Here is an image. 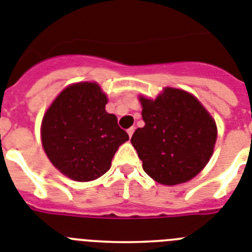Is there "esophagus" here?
<instances>
[{
	"label": "esophagus",
	"instance_id": "1",
	"mask_svg": "<svg viewBox=\"0 0 252 252\" xmlns=\"http://www.w3.org/2000/svg\"><path fill=\"white\" fill-rule=\"evenodd\" d=\"M126 132H128V134H129V137H132V136H133V133H134V126H130L129 129L126 130Z\"/></svg>",
	"mask_w": 252,
	"mask_h": 252
}]
</instances>
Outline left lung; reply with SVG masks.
<instances>
[{"instance_id": "8db88e82", "label": "left lung", "mask_w": 252, "mask_h": 252, "mask_svg": "<svg viewBox=\"0 0 252 252\" xmlns=\"http://www.w3.org/2000/svg\"><path fill=\"white\" fill-rule=\"evenodd\" d=\"M145 126L133 133V147L152 179L166 186L185 183L201 172L213 155L217 126L196 97L165 88L156 100L141 97Z\"/></svg>"}]
</instances>
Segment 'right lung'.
I'll list each match as a JSON object with an SVG mask.
<instances>
[{"instance_id":"add662e5","label":"right lung","mask_w":252,"mask_h":252,"mask_svg":"<svg viewBox=\"0 0 252 252\" xmlns=\"http://www.w3.org/2000/svg\"><path fill=\"white\" fill-rule=\"evenodd\" d=\"M106 103L96 83H78L65 88L44 114V152L74 181H94L105 174L119 146L129 139L116 116L106 113Z\"/></svg>"}]
</instances>
